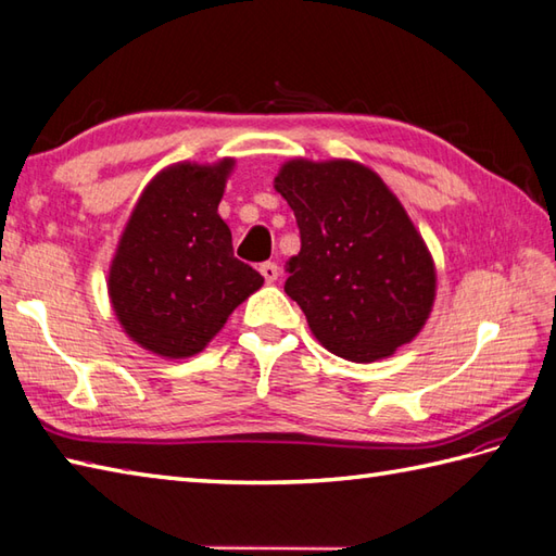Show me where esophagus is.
Listing matches in <instances>:
<instances>
[{
    "label": "esophagus",
    "mask_w": 556,
    "mask_h": 556,
    "mask_svg": "<svg viewBox=\"0 0 556 556\" xmlns=\"http://www.w3.org/2000/svg\"><path fill=\"white\" fill-rule=\"evenodd\" d=\"M260 275L265 277V281H277V277H279V267H277V263H263L260 265Z\"/></svg>",
    "instance_id": "esophagus-1"
}]
</instances>
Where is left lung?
<instances>
[{
    "instance_id": "1",
    "label": "left lung",
    "mask_w": 556,
    "mask_h": 556,
    "mask_svg": "<svg viewBox=\"0 0 556 556\" xmlns=\"http://www.w3.org/2000/svg\"><path fill=\"white\" fill-rule=\"evenodd\" d=\"M275 188L301 231L285 291L317 341L356 363L408 344L432 308L434 265L380 176L349 160H293Z\"/></svg>"
}]
</instances>
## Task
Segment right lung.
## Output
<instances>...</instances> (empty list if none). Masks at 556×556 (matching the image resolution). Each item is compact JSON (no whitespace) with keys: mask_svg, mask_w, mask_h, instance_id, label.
Here are the masks:
<instances>
[{"mask_svg":"<svg viewBox=\"0 0 556 556\" xmlns=\"http://www.w3.org/2000/svg\"><path fill=\"white\" fill-rule=\"evenodd\" d=\"M233 160L174 164L140 195L110 269L112 308L136 344L164 358L203 351L239 303L263 287L233 257L217 215Z\"/></svg>","mask_w":556,"mask_h":556,"instance_id":"1","label":"right lung"}]
</instances>
